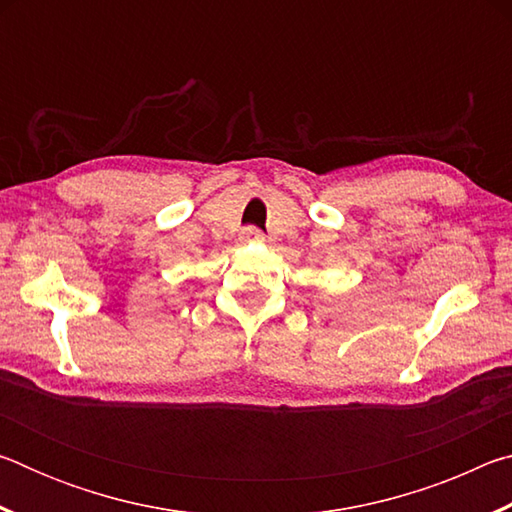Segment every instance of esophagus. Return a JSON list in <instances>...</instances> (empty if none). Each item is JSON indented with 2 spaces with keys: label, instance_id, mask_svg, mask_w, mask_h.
Instances as JSON below:
<instances>
[{
  "label": "esophagus",
  "instance_id": "esophagus-1",
  "mask_svg": "<svg viewBox=\"0 0 512 512\" xmlns=\"http://www.w3.org/2000/svg\"><path fill=\"white\" fill-rule=\"evenodd\" d=\"M241 239L244 241H255V244H259V241H264V232L257 230V228H246L244 232H241Z\"/></svg>",
  "mask_w": 512,
  "mask_h": 512
}]
</instances>
